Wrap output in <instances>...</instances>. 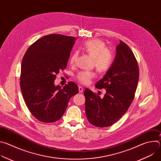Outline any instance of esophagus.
<instances>
[{"label":"esophagus","instance_id":"obj_1","mask_svg":"<svg viewBox=\"0 0 161 161\" xmlns=\"http://www.w3.org/2000/svg\"><path fill=\"white\" fill-rule=\"evenodd\" d=\"M78 90H79V92H80V93H81L83 91V88L81 86H79V87H78Z\"/></svg>","mask_w":161,"mask_h":161}]
</instances>
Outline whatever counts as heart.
Here are the masks:
<instances>
[{
	"label": "heart",
	"mask_w": 161,
	"mask_h": 161,
	"mask_svg": "<svg viewBox=\"0 0 161 161\" xmlns=\"http://www.w3.org/2000/svg\"><path fill=\"white\" fill-rule=\"evenodd\" d=\"M86 53L93 58V64L96 70L101 73L106 72L113 62V54L107 48L105 43L99 39H91L85 41L81 47ZM78 53L74 52L69 60L71 64H74L77 59ZM95 73L91 71H80L76 75L78 80L83 84H88L94 78Z\"/></svg>",
	"instance_id": "1"
}]
</instances>
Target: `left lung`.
<instances>
[{
	"instance_id": "obj_1",
	"label": "left lung",
	"mask_w": 161,
	"mask_h": 161,
	"mask_svg": "<svg viewBox=\"0 0 161 161\" xmlns=\"http://www.w3.org/2000/svg\"><path fill=\"white\" fill-rule=\"evenodd\" d=\"M138 80L139 67L135 56L120 41L110 68L95 85L99 89H106L104 97L101 98L88 88L84 91L88 122L99 127H106L117 122L131 104Z\"/></svg>"
}]
</instances>
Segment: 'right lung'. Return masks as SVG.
Listing matches in <instances>:
<instances>
[{
    "label": "right lung",
    "mask_w": 161,
    "mask_h": 161,
    "mask_svg": "<svg viewBox=\"0 0 161 161\" xmlns=\"http://www.w3.org/2000/svg\"><path fill=\"white\" fill-rule=\"evenodd\" d=\"M76 38L61 34L43 36L27 50L21 62L20 87L32 115L42 122L58 120L69 101L78 93L76 83L55 85L56 75L67 66Z\"/></svg>",
    "instance_id": "right-lung-1"
}]
</instances>
